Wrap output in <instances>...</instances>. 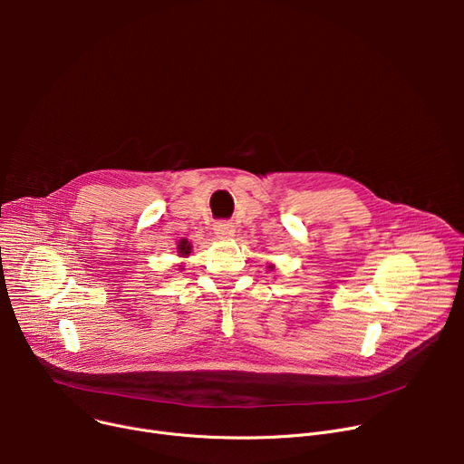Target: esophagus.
Listing matches in <instances>:
<instances>
[{"label": "esophagus", "instance_id": "esophagus-1", "mask_svg": "<svg viewBox=\"0 0 464 464\" xmlns=\"http://www.w3.org/2000/svg\"><path fill=\"white\" fill-rule=\"evenodd\" d=\"M214 233L219 238H231L235 235V226L231 222H218L214 226Z\"/></svg>", "mask_w": 464, "mask_h": 464}]
</instances>
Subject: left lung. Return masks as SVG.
I'll list each match as a JSON object with an SVG mask.
<instances>
[{"mask_svg":"<svg viewBox=\"0 0 464 464\" xmlns=\"http://www.w3.org/2000/svg\"><path fill=\"white\" fill-rule=\"evenodd\" d=\"M269 269H273V265H271V266H269Z\"/></svg>","mask_w":464,"mask_h":464,"instance_id":"1","label":"left lung"}]
</instances>
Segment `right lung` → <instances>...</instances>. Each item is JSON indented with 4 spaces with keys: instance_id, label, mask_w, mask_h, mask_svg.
Returning <instances> with one entry per match:
<instances>
[{
    "instance_id": "right-lung-1",
    "label": "right lung",
    "mask_w": 464,
    "mask_h": 464,
    "mask_svg": "<svg viewBox=\"0 0 464 464\" xmlns=\"http://www.w3.org/2000/svg\"><path fill=\"white\" fill-rule=\"evenodd\" d=\"M189 252H191V245L188 242V238H182V240L179 242V256H180V257H188Z\"/></svg>"
}]
</instances>
